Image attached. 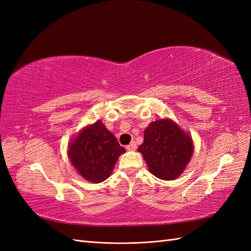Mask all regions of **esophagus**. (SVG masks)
Here are the masks:
<instances>
[{
	"label": "esophagus",
	"mask_w": 251,
	"mask_h": 251,
	"mask_svg": "<svg viewBox=\"0 0 251 251\" xmlns=\"http://www.w3.org/2000/svg\"><path fill=\"white\" fill-rule=\"evenodd\" d=\"M136 149H137V146H136L135 142H132V143L128 144V146H126V150H127V151H135Z\"/></svg>",
	"instance_id": "1"
}]
</instances>
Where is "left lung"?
<instances>
[{"mask_svg":"<svg viewBox=\"0 0 251 251\" xmlns=\"http://www.w3.org/2000/svg\"><path fill=\"white\" fill-rule=\"evenodd\" d=\"M138 148L149 171L159 179L174 180L184 172L194 153L192 136L171 118H160L144 130Z\"/></svg>","mask_w":251,"mask_h":251,"instance_id":"left-lung-1","label":"left lung"}]
</instances>
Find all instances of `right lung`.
<instances>
[{
  "instance_id": "right-lung-1",
  "label": "right lung",
  "mask_w": 251,
  "mask_h": 251,
  "mask_svg": "<svg viewBox=\"0 0 251 251\" xmlns=\"http://www.w3.org/2000/svg\"><path fill=\"white\" fill-rule=\"evenodd\" d=\"M126 153L101 120L88 125L68 144V157L80 176L92 183L107 180L118 158Z\"/></svg>"
}]
</instances>
